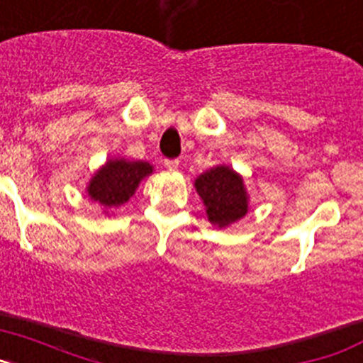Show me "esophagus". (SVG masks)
I'll return each mask as SVG.
<instances>
[{"mask_svg":"<svg viewBox=\"0 0 363 363\" xmlns=\"http://www.w3.org/2000/svg\"><path fill=\"white\" fill-rule=\"evenodd\" d=\"M163 165L167 167V171H176V169H178V165H179V162L178 160H165V162H163Z\"/></svg>","mask_w":363,"mask_h":363,"instance_id":"obj_1","label":"esophagus"}]
</instances>
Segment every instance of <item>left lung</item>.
I'll return each instance as SVG.
<instances>
[{
  "label": "left lung",
  "mask_w": 363,
  "mask_h": 363,
  "mask_svg": "<svg viewBox=\"0 0 363 363\" xmlns=\"http://www.w3.org/2000/svg\"><path fill=\"white\" fill-rule=\"evenodd\" d=\"M194 187L203 200L209 221L220 229L242 220L249 211L243 178L230 167L218 165L205 171L196 178Z\"/></svg>",
  "instance_id": "8db88e82"
}]
</instances>
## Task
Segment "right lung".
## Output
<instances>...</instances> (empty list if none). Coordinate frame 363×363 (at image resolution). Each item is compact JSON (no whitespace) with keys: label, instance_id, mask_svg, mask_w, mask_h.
<instances>
[{"label":"right lung","instance_id":"right-lung-1","mask_svg":"<svg viewBox=\"0 0 363 363\" xmlns=\"http://www.w3.org/2000/svg\"><path fill=\"white\" fill-rule=\"evenodd\" d=\"M149 162H129L125 158L108 160L89 182L86 192L104 209H116L127 203L143 178L152 174Z\"/></svg>","mask_w":363,"mask_h":363}]
</instances>
